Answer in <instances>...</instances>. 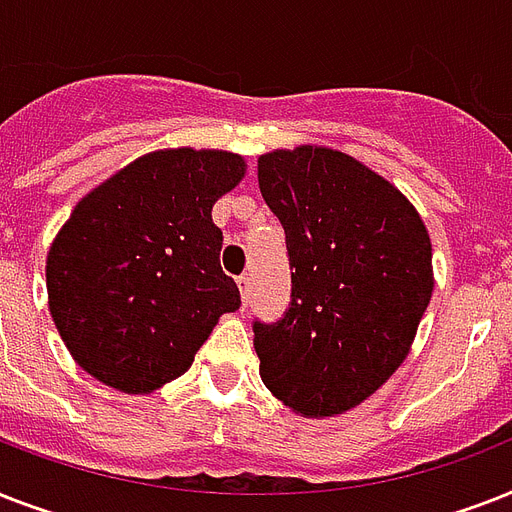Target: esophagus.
<instances>
[{
  "label": "esophagus",
  "instance_id": "esophagus-1",
  "mask_svg": "<svg viewBox=\"0 0 512 512\" xmlns=\"http://www.w3.org/2000/svg\"><path fill=\"white\" fill-rule=\"evenodd\" d=\"M236 284H239L241 303H244V308H247V303H249V276L247 273H241L239 279H236Z\"/></svg>",
  "mask_w": 512,
  "mask_h": 512
}]
</instances>
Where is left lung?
<instances>
[{
	"label": "left lung",
	"mask_w": 512,
	"mask_h": 512,
	"mask_svg": "<svg viewBox=\"0 0 512 512\" xmlns=\"http://www.w3.org/2000/svg\"><path fill=\"white\" fill-rule=\"evenodd\" d=\"M257 180L292 271L284 316L252 324L260 377L297 414L348 412L412 348L433 295L425 223L385 177L332 148L260 156Z\"/></svg>",
	"instance_id": "obj_1"
}]
</instances>
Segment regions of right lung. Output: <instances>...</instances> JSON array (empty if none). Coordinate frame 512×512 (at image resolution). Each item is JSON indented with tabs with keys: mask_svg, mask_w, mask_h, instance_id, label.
<instances>
[{
	"mask_svg": "<svg viewBox=\"0 0 512 512\" xmlns=\"http://www.w3.org/2000/svg\"><path fill=\"white\" fill-rule=\"evenodd\" d=\"M241 177L244 159L228 151H156L76 204L47 255V295L84 372L151 393L180 377L217 319L239 308L212 204Z\"/></svg>",
	"mask_w": 512,
	"mask_h": 512,
	"instance_id": "right-lung-1",
	"label": "right lung"
}]
</instances>
